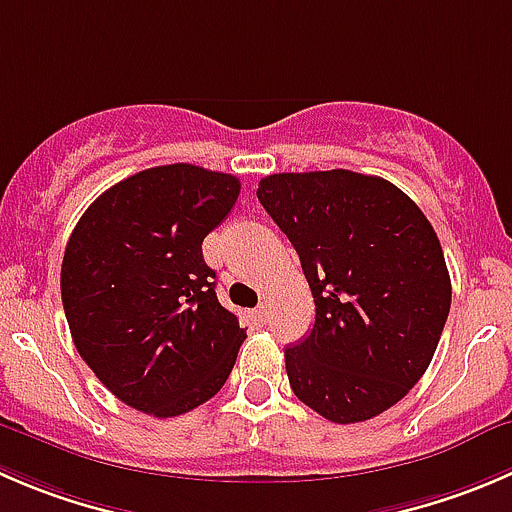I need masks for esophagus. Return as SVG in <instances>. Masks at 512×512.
I'll return each mask as SVG.
<instances>
[{"instance_id": "esophagus-1", "label": "esophagus", "mask_w": 512, "mask_h": 512, "mask_svg": "<svg viewBox=\"0 0 512 512\" xmlns=\"http://www.w3.org/2000/svg\"><path fill=\"white\" fill-rule=\"evenodd\" d=\"M252 317H255L260 325H265L267 317H270V312H267V307H257V310H252Z\"/></svg>"}]
</instances>
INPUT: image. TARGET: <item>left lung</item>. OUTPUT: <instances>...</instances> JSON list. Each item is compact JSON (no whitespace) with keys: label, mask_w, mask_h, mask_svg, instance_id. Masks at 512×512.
I'll return each mask as SVG.
<instances>
[{"label":"left lung","mask_w":512,"mask_h":512,"mask_svg":"<svg viewBox=\"0 0 512 512\" xmlns=\"http://www.w3.org/2000/svg\"><path fill=\"white\" fill-rule=\"evenodd\" d=\"M257 200L315 297L310 335L285 347L292 393L340 425L393 408L428 370L450 312L428 217L393 182L350 170L270 175Z\"/></svg>","instance_id":"left-lung-1"}]
</instances>
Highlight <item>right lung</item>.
Wrapping results in <instances>:
<instances>
[{
  "mask_svg": "<svg viewBox=\"0 0 512 512\" xmlns=\"http://www.w3.org/2000/svg\"><path fill=\"white\" fill-rule=\"evenodd\" d=\"M237 195L235 175L152 167L102 192L72 230L62 305L74 347L140 413H190L235 367L247 332L217 300L202 240Z\"/></svg>",
  "mask_w": 512,
  "mask_h": 512,
  "instance_id": "obj_1",
  "label": "right lung"
}]
</instances>
